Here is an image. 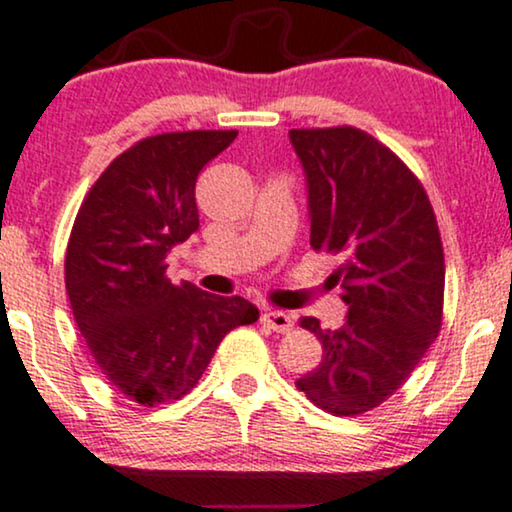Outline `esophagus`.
I'll list each match as a JSON object with an SVG mask.
<instances>
[{
	"label": "esophagus",
	"mask_w": 512,
	"mask_h": 512,
	"mask_svg": "<svg viewBox=\"0 0 512 512\" xmlns=\"http://www.w3.org/2000/svg\"><path fill=\"white\" fill-rule=\"evenodd\" d=\"M261 323L273 332H289L294 327L292 315L285 311H266L261 315Z\"/></svg>",
	"instance_id": "34e87169"
}]
</instances>
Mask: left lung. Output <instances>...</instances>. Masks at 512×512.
<instances>
[{"label": "left lung", "mask_w": 512, "mask_h": 512, "mask_svg": "<svg viewBox=\"0 0 512 512\" xmlns=\"http://www.w3.org/2000/svg\"><path fill=\"white\" fill-rule=\"evenodd\" d=\"M306 175L311 246L339 256L334 285L349 306L337 330L299 325L323 361L296 380L327 413L361 415L387 401L418 368L441 327L444 249L420 180L368 132L289 130Z\"/></svg>", "instance_id": "left-lung-1"}]
</instances>
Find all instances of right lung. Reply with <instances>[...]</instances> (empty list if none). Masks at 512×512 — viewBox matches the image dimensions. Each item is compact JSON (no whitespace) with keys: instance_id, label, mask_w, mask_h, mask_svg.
I'll use <instances>...</instances> for the list:
<instances>
[{"instance_id":"obj_1","label":"right lung","mask_w":512,"mask_h":512,"mask_svg":"<svg viewBox=\"0 0 512 512\" xmlns=\"http://www.w3.org/2000/svg\"><path fill=\"white\" fill-rule=\"evenodd\" d=\"M237 130L166 132L123 151L94 182L73 223L66 292L94 363L142 406L178 401L230 330L258 320L242 296L175 287L166 256L199 230L201 168Z\"/></svg>"}]
</instances>
